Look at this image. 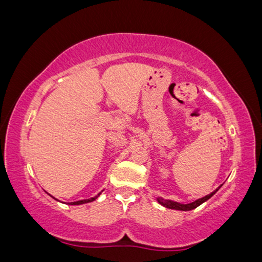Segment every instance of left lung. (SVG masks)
Returning a JSON list of instances; mask_svg holds the SVG:
<instances>
[{
  "label": "left lung",
  "mask_w": 262,
  "mask_h": 262,
  "mask_svg": "<svg viewBox=\"0 0 262 262\" xmlns=\"http://www.w3.org/2000/svg\"><path fill=\"white\" fill-rule=\"evenodd\" d=\"M221 186L219 187V188H216L215 190H214V192H212V193L208 194V195H206V196H204V198L198 199V200L190 202V204H179V202H175V201H171V200H165V199H162V198H158V199H156V201H158L161 206L166 207V208L177 209V210H183V212H187V210H192L194 208H196V207L202 205V204H204V202H206L207 200H208V199L212 198L213 195L215 194L217 190L221 188Z\"/></svg>",
  "instance_id": "left-lung-1"
}]
</instances>
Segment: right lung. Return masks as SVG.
Returning <instances> with one entry per match:
<instances>
[{"label":"right lung","instance_id":"obj_1","mask_svg":"<svg viewBox=\"0 0 262 262\" xmlns=\"http://www.w3.org/2000/svg\"><path fill=\"white\" fill-rule=\"evenodd\" d=\"M100 194H101V193H99V194L96 195V196H94V198L85 199V200H80V201H75V202H70L69 205H83V204H88V202H92V201H94V200H96V199L100 196Z\"/></svg>","mask_w":262,"mask_h":262}]
</instances>
